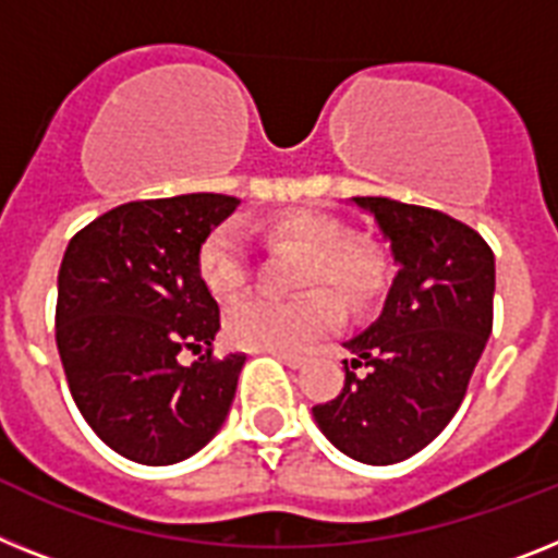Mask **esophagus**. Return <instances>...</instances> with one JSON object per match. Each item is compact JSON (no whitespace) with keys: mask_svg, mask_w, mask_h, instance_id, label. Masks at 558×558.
I'll list each match as a JSON object with an SVG mask.
<instances>
[{"mask_svg":"<svg viewBox=\"0 0 558 558\" xmlns=\"http://www.w3.org/2000/svg\"><path fill=\"white\" fill-rule=\"evenodd\" d=\"M275 357H278L280 363H283V366H289V368H301L303 366L301 354H275Z\"/></svg>","mask_w":558,"mask_h":558,"instance_id":"34e87169","label":"esophagus"}]
</instances>
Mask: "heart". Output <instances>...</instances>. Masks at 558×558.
Instances as JSON below:
<instances>
[{
  "instance_id": "obj_1",
  "label": "heart",
  "mask_w": 558,
  "mask_h": 558,
  "mask_svg": "<svg viewBox=\"0 0 558 558\" xmlns=\"http://www.w3.org/2000/svg\"><path fill=\"white\" fill-rule=\"evenodd\" d=\"M264 235L275 243L306 252L301 287L329 283L349 306L360 308L386 283V257L372 243L343 238L331 215L315 209H289L264 221ZM198 278L215 298H229L250 278V250L238 223L215 227L198 246ZM343 320V308L326 289L278 301L250 294L232 303L223 317L227 340L246 351L298 354L317 337L329 335Z\"/></svg>"
}]
</instances>
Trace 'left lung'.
Returning a JSON list of instances; mask_svg holds the SVG:
<instances>
[{
	"mask_svg": "<svg viewBox=\"0 0 558 558\" xmlns=\"http://www.w3.org/2000/svg\"><path fill=\"white\" fill-rule=\"evenodd\" d=\"M374 218L397 275L380 317L345 340V386L312 409L337 451L395 465L451 423L494 326V252L451 215L391 198H351Z\"/></svg>",
	"mask_w": 558,
	"mask_h": 558,
	"instance_id": "1",
	"label": "left lung"
}]
</instances>
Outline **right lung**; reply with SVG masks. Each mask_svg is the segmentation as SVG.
<instances>
[{"instance_id": "right-lung-1", "label": "right lung", "mask_w": 558, "mask_h": 558, "mask_svg": "<svg viewBox=\"0 0 558 558\" xmlns=\"http://www.w3.org/2000/svg\"><path fill=\"white\" fill-rule=\"evenodd\" d=\"M238 198L192 192L130 201L68 243L56 345L70 395L101 442L142 465H175L221 430L246 357H213L218 303L198 246ZM181 350L199 354L190 367Z\"/></svg>"}]
</instances>
